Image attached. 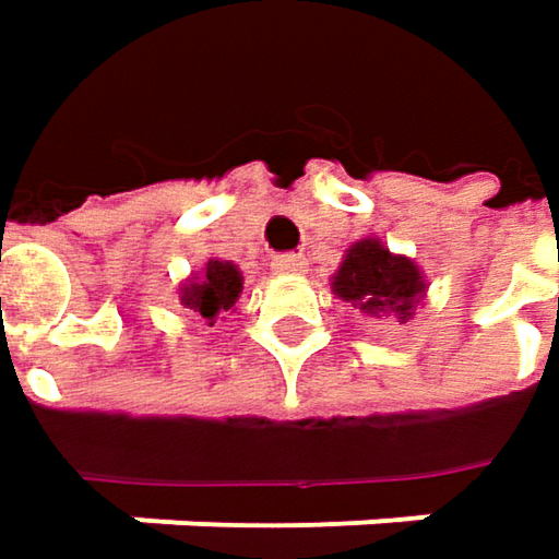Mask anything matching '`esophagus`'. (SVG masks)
<instances>
[{
	"instance_id": "obj_1",
	"label": "esophagus",
	"mask_w": 559,
	"mask_h": 559,
	"mask_svg": "<svg viewBox=\"0 0 559 559\" xmlns=\"http://www.w3.org/2000/svg\"><path fill=\"white\" fill-rule=\"evenodd\" d=\"M305 263H308V260L293 251V254H276L270 266H273V273H301Z\"/></svg>"
}]
</instances>
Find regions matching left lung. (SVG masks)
I'll use <instances>...</instances> for the list:
<instances>
[{"label": "left lung", "instance_id": "1", "mask_svg": "<svg viewBox=\"0 0 559 559\" xmlns=\"http://www.w3.org/2000/svg\"><path fill=\"white\" fill-rule=\"evenodd\" d=\"M423 276L407 258L391 254L381 241H356L334 276V293L366 314H391L401 324L414 318L423 299Z\"/></svg>", "mask_w": 559, "mask_h": 559}]
</instances>
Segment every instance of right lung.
I'll list each match as a JSON object with an SVG mask.
<instances>
[{"label": "right lung", "instance_id": "right-lung-1", "mask_svg": "<svg viewBox=\"0 0 559 559\" xmlns=\"http://www.w3.org/2000/svg\"><path fill=\"white\" fill-rule=\"evenodd\" d=\"M241 293V273L228 260H210L206 273L197 276L190 286H183L180 301L193 311H200L206 321H213L219 311H228Z\"/></svg>", "mask_w": 559, "mask_h": 559}]
</instances>
